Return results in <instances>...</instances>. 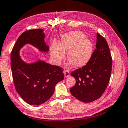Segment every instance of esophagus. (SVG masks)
<instances>
[{"instance_id":"34e87169","label":"esophagus","mask_w":128,"mask_h":128,"mask_svg":"<svg viewBox=\"0 0 128 128\" xmlns=\"http://www.w3.org/2000/svg\"><path fill=\"white\" fill-rule=\"evenodd\" d=\"M64 77L65 78H67V77H68L70 76V74L69 71H68V70H66V71H64Z\"/></svg>"}]
</instances>
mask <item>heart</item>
Listing matches in <instances>:
<instances>
[{
	"instance_id": "1",
	"label": "heart",
	"mask_w": 128,
	"mask_h": 128,
	"mask_svg": "<svg viewBox=\"0 0 128 128\" xmlns=\"http://www.w3.org/2000/svg\"><path fill=\"white\" fill-rule=\"evenodd\" d=\"M93 50V44L89 39L85 38L84 34L77 31L64 34L62 36L60 44L54 43L51 48V57L54 64H59L67 51L70 60L66 66L73 64L75 67H82L89 61Z\"/></svg>"
}]
</instances>
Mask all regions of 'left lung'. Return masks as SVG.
<instances>
[{
	"label": "left lung",
	"mask_w": 128,
	"mask_h": 128,
	"mask_svg": "<svg viewBox=\"0 0 128 128\" xmlns=\"http://www.w3.org/2000/svg\"><path fill=\"white\" fill-rule=\"evenodd\" d=\"M96 48L87 64L71 74L76 82L70 92L77 100L85 103L100 98L110 78L112 58L110 50L106 39L98 33Z\"/></svg>",
	"instance_id": "left-lung-1"
}]
</instances>
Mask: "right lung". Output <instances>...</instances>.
I'll return each instance as SVG.
<instances>
[{
	"instance_id": "obj_1",
	"label": "right lung",
	"mask_w": 128,
	"mask_h": 128,
	"mask_svg": "<svg viewBox=\"0 0 128 128\" xmlns=\"http://www.w3.org/2000/svg\"><path fill=\"white\" fill-rule=\"evenodd\" d=\"M45 35L42 28L25 31L18 38L11 53L12 72L16 92L30 105L39 106L48 100L54 92L57 83L64 78L61 67L39 59L27 63L22 58L20 51L26 44L41 52H48Z\"/></svg>"
}]
</instances>
